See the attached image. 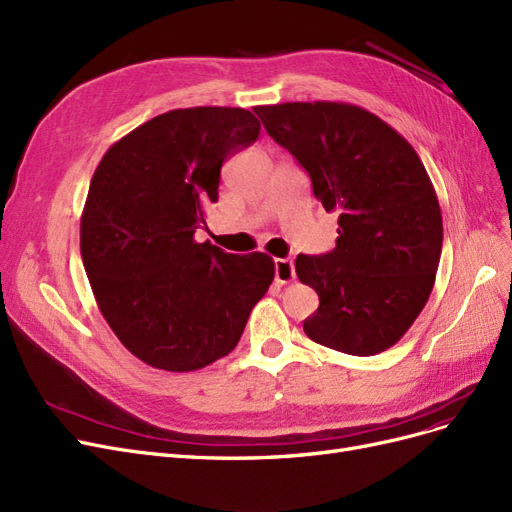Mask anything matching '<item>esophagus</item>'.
I'll return each instance as SVG.
<instances>
[{"instance_id": "34e87169", "label": "esophagus", "mask_w": 512, "mask_h": 512, "mask_svg": "<svg viewBox=\"0 0 512 512\" xmlns=\"http://www.w3.org/2000/svg\"><path fill=\"white\" fill-rule=\"evenodd\" d=\"M274 278L276 283L287 285L295 278V266L291 259H274Z\"/></svg>"}]
</instances>
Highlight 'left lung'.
I'll use <instances>...</instances> for the list:
<instances>
[{
    "instance_id": "obj_1",
    "label": "left lung",
    "mask_w": 512,
    "mask_h": 512,
    "mask_svg": "<svg viewBox=\"0 0 512 512\" xmlns=\"http://www.w3.org/2000/svg\"><path fill=\"white\" fill-rule=\"evenodd\" d=\"M268 134L298 159L327 212L336 249L298 255L295 272L319 295L304 332L329 349L387 351L430 298L442 251V214L423 163L376 114L342 102L257 106Z\"/></svg>"
}]
</instances>
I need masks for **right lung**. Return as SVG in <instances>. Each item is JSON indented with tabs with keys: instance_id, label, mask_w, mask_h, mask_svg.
<instances>
[{
	"instance_id": "right-lung-1",
	"label": "right lung",
	"mask_w": 512,
	"mask_h": 512,
	"mask_svg": "<svg viewBox=\"0 0 512 512\" xmlns=\"http://www.w3.org/2000/svg\"><path fill=\"white\" fill-rule=\"evenodd\" d=\"M244 108H180L114 142L80 219V255L110 329L144 364L193 372L225 357L274 280L266 253L197 242L223 161L259 138Z\"/></svg>"
}]
</instances>
